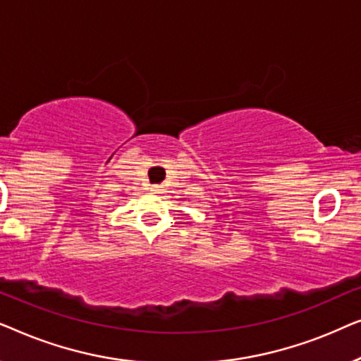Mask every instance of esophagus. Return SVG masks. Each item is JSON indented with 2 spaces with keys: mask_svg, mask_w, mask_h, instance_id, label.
<instances>
[{
  "mask_svg": "<svg viewBox=\"0 0 361 361\" xmlns=\"http://www.w3.org/2000/svg\"><path fill=\"white\" fill-rule=\"evenodd\" d=\"M151 192H154V194H159V192H162V185H151Z\"/></svg>",
  "mask_w": 361,
  "mask_h": 361,
  "instance_id": "1",
  "label": "esophagus"
}]
</instances>
